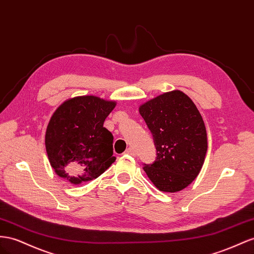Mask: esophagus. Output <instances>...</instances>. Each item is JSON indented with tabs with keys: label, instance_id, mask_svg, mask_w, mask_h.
Instances as JSON below:
<instances>
[{
	"label": "esophagus",
	"instance_id": "1",
	"mask_svg": "<svg viewBox=\"0 0 254 254\" xmlns=\"http://www.w3.org/2000/svg\"><path fill=\"white\" fill-rule=\"evenodd\" d=\"M126 155H130V156H135V150L132 147H129L125 150Z\"/></svg>",
	"mask_w": 254,
	"mask_h": 254
}]
</instances>
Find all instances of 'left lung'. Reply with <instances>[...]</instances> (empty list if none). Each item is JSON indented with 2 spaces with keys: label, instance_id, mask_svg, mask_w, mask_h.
<instances>
[{
  "label": "left lung",
  "instance_id": "obj_1",
  "mask_svg": "<svg viewBox=\"0 0 254 254\" xmlns=\"http://www.w3.org/2000/svg\"><path fill=\"white\" fill-rule=\"evenodd\" d=\"M153 134L157 158L143 170L157 189L174 193L188 187L200 173L207 152L202 116L182 91L163 93L140 106Z\"/></svg>",
  "mask_w": 254,
  "mask_h": 254
}]
</instances>
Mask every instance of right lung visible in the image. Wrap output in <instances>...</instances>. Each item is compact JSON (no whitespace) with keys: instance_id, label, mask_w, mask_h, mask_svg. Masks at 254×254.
<instances>
[{"instance_id":"obj_1","label":"right lung","mask_w":254,"mask_h":254,"mask_svg":"<svg viewBox=\"0 0 254 254\" xmlns=\"http://www.w3.org/2000/svg\"><path fill=\"white\" fill-rule=\"evenodd\" d=\"M116 101L85 95L65 100L52 114L45 144L54 172L72 185L93 181L115 161L113 135L104 127Z\"/></svg>"}]
</instances>
